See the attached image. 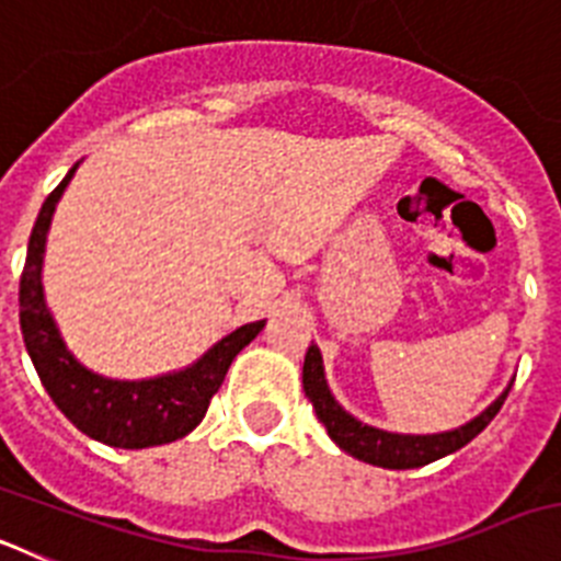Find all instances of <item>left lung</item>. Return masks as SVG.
Listing matches in <instances>:
<instances>
[{"label": "left lung", "instance_id": "obj_1", "mask_svg": "<svg viewBox=\"0 0 561 561\" xmlns=\"http://www.w3.org/2000/svg\"><path fill=\"white\" fill-rule=\"evenodd\" d=\"M304 390L309 396L311 408H314L317 419L323 421V427L329 430L331 440L336 447L345 449L354 458L365 460V463L385 466V469H415V466H427L433 460L444 458L449 453H458L466 447L474 435L483 433L489 427V421L500 413L503 408L505 390L492 408L483 410L474 421H469L466 427L453 430V433H438V435H399V433H385V430L368 427L356 421L340 408L331 396L329 385L323 376V356L317 345H309L304 362Z\"/></svg>", "mask_w": 561, "mask_h": 561}]
</instances>
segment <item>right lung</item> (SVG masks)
Returning <instances> with one entry per match:
<instances>
[{"mask_svg":"<svg viewBox=\"0 0 561 561\" xmlns=\"http://www.w3.org/2000/svg\"><path fill=\"white\" fill-rule=\"evenodd\" d=\"M76 168L72 165L61 185L44 199L30 232L27 261L19 280V325H22L24 348L49 399L89 438L123 449L171 444L185 438L205 419L230 362L236 359L238 351L255 340L257 331L264 329V320L241 325L216 342L196 365L160 379L117 381L83 368L64 345L42 295V255L49 219Z\"/></svg>","mask_w":561,"mask_h":561,"instance_id":"right-lung-1","label":"right lung"}]
</instances>
